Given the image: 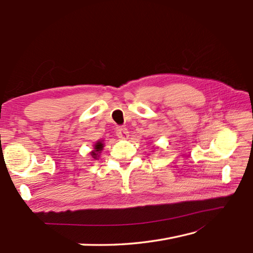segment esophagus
<instances>
[{"label": "esophagus", "instance_id": "1", "mask_svg": "<svg viewBox=\"0 0 253 253\" xmlns=\"http://www.w3.org/2000/svg\"><path fill=\"white\" fill-rule=\"evenodd\" d=\"M116 133H117V136L121 138V139H124V140L128 139V136H129V135H128L127 128L125 126L116 127Z\"/></svg>", "mask_w": 253, "mask_h": 253}]
</instances>
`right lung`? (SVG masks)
I'll list each match as a JSON object with an SVG mask.
<instances>
[{
	"mask_svg": "<svg viewBox=\"0 0 253 253\" xmlns=\"http://www.w3.org/2000/svg\"><path fill=\"white\" fill-rule=\"evenodd\" d=\"M104 148V140H97L93 146V150L91 151V156L94 158V159H97L100 157L101 152Z\"/></svg>",
	"mask_w": 253,
	"mask_h": 253,
	"instance_id": "obj_1",
	"label": "right lung"
}]
</instances>
